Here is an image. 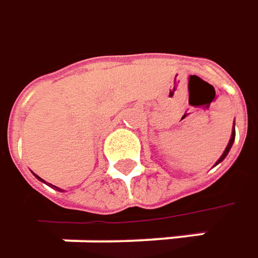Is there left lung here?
Masks as SVG:
<instances>
[{
    "label": "left lung",
    "mask_w": 258,
    "mask_h": 258,
    "mask_svg": "<svg viewBox=\"0 0 258 258\" xmlns=\"http://www.w3.org/2000/svg\"><path fill=\"white\" fill-rule=\"evenodd\" d=\"M233 142H235V127H233V131H232V136H230V140H229V143H227V146H226V149H224V152H223V155L220 156V159L216 162V164H220L223 159L227 156V153H229V151H230V148H232V145H233Z\"/></svg>",
    "instance_id": "8db88e82"
}]
</instances>
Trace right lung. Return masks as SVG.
Masks as SVG:
<instances>
[{
    "instance_id": "add662e5",
    "label": "right lung",
    "mask_w": 258,
    "mask_h": 258,
    "mask_svg": "<svg viewBox=\"0 0 258 258\" xmlns=\"http://www.w3.org/2000/svg\"><path fill=\"white\" fill-rule=\"evenodd\" d=\"M35 177H36V178H38V180H42L41 177H38V176H36V174H35ZM42 181H44V180H42ZM51 186H53V184H51ZM53 187H54L56 190H61V189H59V187H56V186H53Z\"/></svg>"
}]
</instances>
